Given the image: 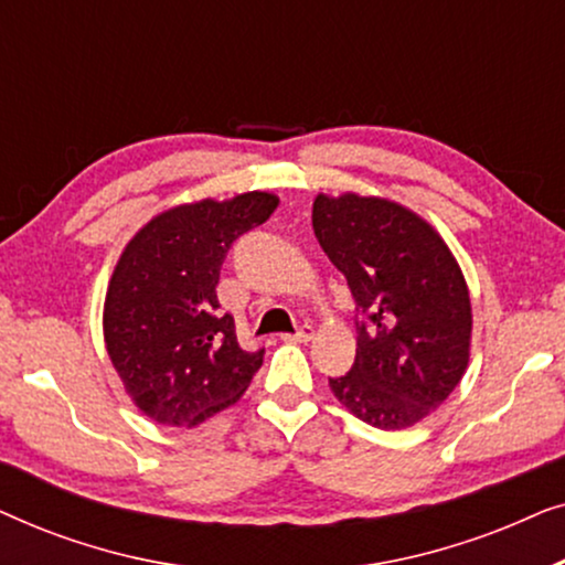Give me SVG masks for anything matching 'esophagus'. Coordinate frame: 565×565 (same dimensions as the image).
I'll use <instances>...</instances> for the list:
<instances>
[{"mask_svg":"<svg viewBox=\"0 0 565 565\" xmlns=\"http://www.w3.org/2000/svg\"><path fill=\"white\" fill-rule=\"evenodd\" d=\"M285 342H298V344H308V342H313L316 339V329L311 327V323H303V327H300L296 334H285L282 337Z\"/></svg>","mask_w":565,"mask_h":565,"instance_id":"1","label":"esophagus"}]
</instances>
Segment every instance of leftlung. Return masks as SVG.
Returning <instances> with one entry per match:
<instances>
[{
	"mask_svg": "<svg viewBox=\"0 0 565 565\" xmlns=\"http://www.w3.org/2000/svg\"><path fill=\"white\" fill-rule=\"evenodd\" d=\"M311 221L362 313L354 365L329 388L370 427H414L468 370L473 308L458 259L429 221L388 198L319 192Z\"/></svg>",
	"mask_w": 565,
	"mask_h": 565,
	"instance_id": "left-lung-1",
	"label": "left lung"
}]
</instances>
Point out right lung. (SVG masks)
I'll use <instances>...</instances> for the list:
<instances>
[{
	"instance_id": "add662e5",
	"label": "right lung",
	"mask_w": 565,
	"mask_h": 565,
	"mask_svg": "<svg viewBox=\"0 0 565 565\" xmlns=\"http://www.w3.org/2000/svg\"><path fill=\"white\" fill-rule=\"evenodd\" d=\"M277 203L265 190L180 203L120 252L105 292V347L128 398L157 424L198 427L236 404L265 362V350L238 347L215 285L231 244Z\"/></svg>"
}]
</instances>
